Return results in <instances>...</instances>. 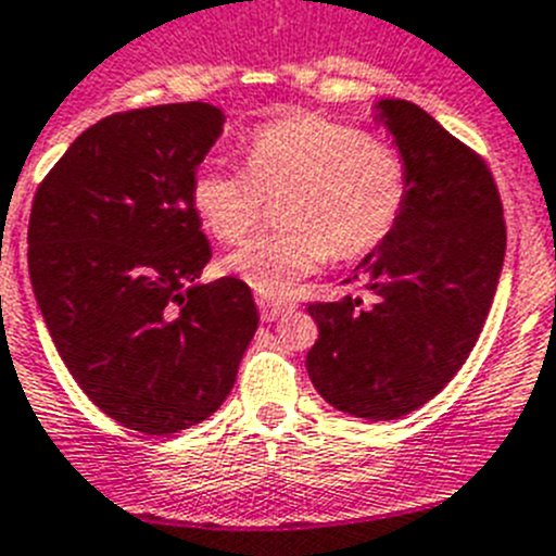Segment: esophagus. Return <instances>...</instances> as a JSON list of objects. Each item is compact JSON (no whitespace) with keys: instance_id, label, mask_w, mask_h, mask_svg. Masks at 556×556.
<instances>
[{"instance_id":"1","label":"esophagus","mask_w":556,"mask_h":556,"mask_svg":"<svg viewBox=\"0 0 556 556\" xmlns=\"http://www.w3.org/2000/svg\"><path fill=\"white\" fill-rule=\"evenodd\" d=\"M257 307H260V318H263V321L266 324H271V321H277L279 315H285L288 313V304H282V302H274V299H266V296H260L257 299Z\"/></svg>"}]
</instances>
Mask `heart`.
Listing matches in <instances>:
<instances>
[{
	"mask_svg": "<svg viewBox=\"0 0 556 556\" xmlns=\"http://www.w3.org/2000/svg\"><path fill=\"white\" fill-rule=\"evenodd\" d=\"M249 172L207 160L193 174L191 199L218 241H238L268 197L288 191L279 207L285 229L249 238L227 257V271L266 296H285L332 254L354 260L374 252L396 229L409 197L402 154L368 141L363 129L321 116L266 124L247 143Z\"/></svg>",
	"mask_w": 556,
	"mask_h": 556,
	"instance_id": "b5f03b06",
	"label": "heart"
}]
</instances>
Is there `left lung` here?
Returning <instances> with one entry per match:
<instances>
[{"label":"left lung","mask_w":556,"mask_h":556,"mask_svg":"<svg viewBox=\"0 0 556 556\" xmlns=\"http://www.w3.org/2000/svg\"><path fill=\"white\" fill-rule=\"evenodd\" d=\"M374 122L407 166V207L346 279L363 285V296L307 307L318 324L307 374L340 413L393 421L438 396L471 354L507 229L488 166L427 110L379 99Z\"/></svg>","instance_id":"1"}]
</instances>
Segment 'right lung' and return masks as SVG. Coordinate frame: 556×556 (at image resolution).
Returning a JSON list of instances; mask_svg holds the SVG:
<instances>
[{
	"instance_id": "1",
	"label": "right lung",
	"mask_w": 556,
	"mask_h": 556,
	"mask_svg": "<svg viewBox=\"0 0 556 556\" xmlns=\"http://www.w3.org/2000/svg\"><path fill=\"white\" fill-rule=\"evenodd\" d=\"M224 122L207 102L102 118L29 213V279L54 349L85 396L138 432L216 413L257 332L247 282H199L213 252L191 182Z\"/></svg>"
}]
</instances>
